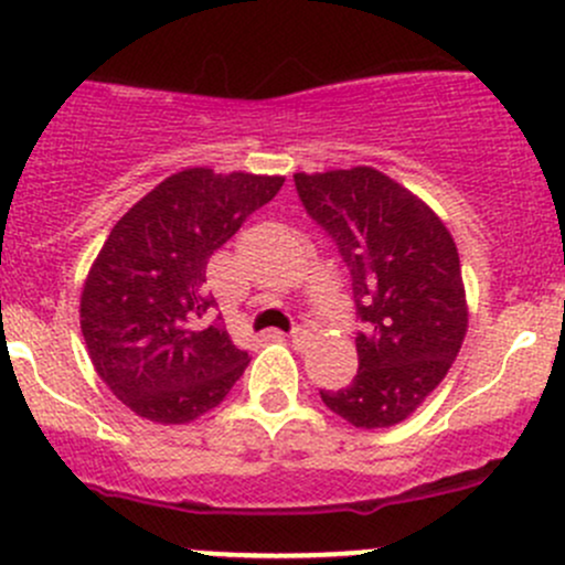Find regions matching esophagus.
<instances>
[{"label":"esophagus","mask_w":565,"mask_h":565,"mask_svg":"<svg viewBox=\"0 0 565 565\" xmlns=\"http://www.w3.org/2000/svg\"><path fill=\"white\" fill-rule=\"evenodd\" d=\"M288 337H290V342H294V344H301L309 337V331L307 329H294L288 333Z\"/></svg>","instance_id":"obj_1"}]
</instances>
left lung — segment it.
Here are the masks:
<instances>
[{
	"label": "left lung",
	"instance_id": "8db88e82",
	"mask_svg": "<svg viewBox=\"0 0 565 565\" xmlns=\"http://www.w3.org/2000/svg\"><path fill=\"white\" fill-rule=\"evenodd\" d=\"M307 215L353 277L358 374L320 398L355 428L406 420L450 372L469 329L460 258L423 199L372 167L294 174Z\"/></svg>",
	"mask_w": 565,
	"mask_h": 565
}]
</instances>
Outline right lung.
I'll list each match as a JSON object with an SVG mask.
<instances>
[{"label":"right lung","instance_id":"right-lung-1","mask_svg":"<svg viewBox=\"0 0 565 565\" xmlns=\"http://www.w3.org/2000/svg\"><path fill=\"white\" fill-rule=\"evenodd\" d=\"M282 183L183 169L113 226L83 285L81 329L96 374L135 415L191 423L242 377L250 358L210 320L207 264Z\"/></svg>","mask_w":565,"mask_h":565}]
</instances>
